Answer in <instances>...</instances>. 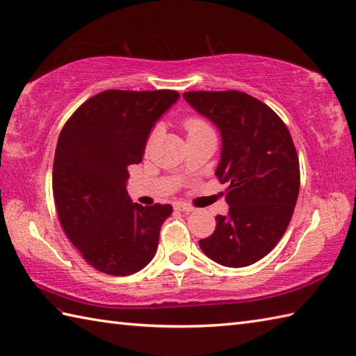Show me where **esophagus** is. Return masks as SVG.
<instances>
[{
    "mask_svg": "<svg viewBox=\"0 0 356 356\" xmlns=\"http://www.w3.org/2000/svg\"><path fill=\"white\" fill-rule=\"evenodd\" d=\"M174 208H176V210H179V211H184V213H193L194 211V208L193 207H190V205H186V204H176L174 205Z\"/></svg>",
    "mask_w": 356,
    "mask_h": 356,
    "instance_id": "34e87169",
    "label": "esophagus"
}]
</instances>
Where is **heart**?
<instances>
[{"label": "heart", "mask_w": 356, "mask_h": 356, "mask_svg": "<svg viewBox=\"0 0 356 356\" xmlns=\"http://www.w3.org/2000/svg\"><path fill=\"white\" fill-rule=\"evenodd\" d=\"M185 131H186V136L188 137H193V136H199V134H204V132H210L213 131L210 124H208L204 118H199V117H190L186 118L185 123ZM157 134H159V128H154L148 136V140H146V151L151 149V146L154 145L156 138H157Z\"/></svg>", "instance_id": "obj_1"}]
</instances>
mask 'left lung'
Instances as JSON below:
<instances>
[{"instance_id": "1", "label": "left lung", "mask_w": 356, "mask_h": 356, "mask_svg": "<svg viewBox=\"0 0 356 356\" xmlns=\"http://www.w3.org/2000/svg\"><path fill=\"white\" fill-rule=\"evenodd\" d=\"M184 99L219 128L216 176L228 184L227 216L199 245L225 267H247L267 256L287 229L299 193V159L273 109L241 90H191Z\"/></svg>"}]
</instances>
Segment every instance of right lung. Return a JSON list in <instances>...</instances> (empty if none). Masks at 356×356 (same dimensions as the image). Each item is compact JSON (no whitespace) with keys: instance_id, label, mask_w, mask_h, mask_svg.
Listing matches in <instances>:
<instances>
[{"instance_id":"obj_1","label":"right lung","mask_w":356,"mask_h":356,"mask_svg":"<svg viewBox=\"0 0 356 356\" xmlns=\"http://www.w3.org/2000/svg\"><path fill=\"white\" fill-rule=\"evenodd\" d=\"M179 92L109 89L90 97L63 127L52 190L60 224L83 259L102 273L128 276L148 266L170 204L142 207L127 191L148 136Z\"/></svg>"}]
</instances>
